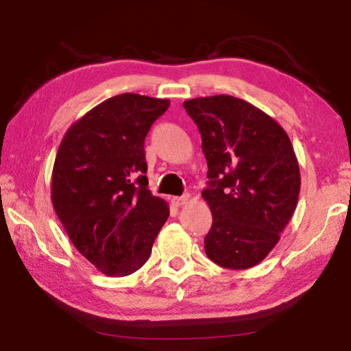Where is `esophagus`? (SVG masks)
Segmentation results:
<instances>
[{
	"label": "esophagus",
	"mask_w": 351,
	"mask_h": 351,
	"mask_svg": "<svg viewBox=\"0 0 351 351\" xmlns=\"http://www.w3.org/2000/svg\"><path fill=\"white\" fill-rule=\"evenodd\" d=\"M189 194H184V195H182V197H173L171 198V203H173L174 206H177V207H182V206H184V204H188V202H189Z\"/></svg>",
	"instance_id": "obj_1"
}]
</instances>
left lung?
<instances>
[{"mask_svg": "<svg viewBox=\"0 0 351 351\" xmlns=\"http://www.w3.org/2000/svg\"><path fill=\"white\" fill-rule=\"evenodd\" d=\"M202 133L212 212L204 250L210 261L247 269L269 254L294 213L298 160L276 119L244 99L213 95L183 103Z\"/></svg>", "mask_w": 351, "mask_h": 351, "instance_id": "8db88e82", "label": "left lung"}]
</instances>
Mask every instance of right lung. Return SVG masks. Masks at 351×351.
<instances>
[{
  "instance_id": "1",
  "label": "right lung",
  "mask_w": 351,
  "mask_h": 351,
  "mask_svg": "<svg viewBox=\"0 0 351 351\" xmlns=\"http://www.w3.org/2000/svg\"><path fill=\"white\" fill-rule=\"evenodd\" d=\"M169 99L121 94L71 125L51 174V202L71 242L92 265L124 277L148 261L169 217L148 191L144 141Z\"/></svg>"
}]
</instances>
